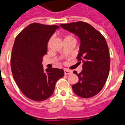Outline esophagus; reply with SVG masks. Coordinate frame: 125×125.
Here are the masks:
<instances>
[{"label":"esophagus","mask_w":125,"mask_h":125,"mask_svg":"<svg viewBox=\"0 0 125 125\" xmlns=\"http://www.w3.org/2000/svg\"><path fill=\"white\" fill-rule=\"evenodd\" d=\"M71 73L70 71L68 70H64V74L65 75H68V74H70Z\"/></svg>","instance_id":"esophagus-1"}]
</instances>
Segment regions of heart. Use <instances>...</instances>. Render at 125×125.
I'll return each mask as SVG.
<instances>
[{"label": "heart", "mask_w": 125, "mask_h": 125, "mask_svg": "<svg viewBox=\"0 0 125 125\" xmlns=\"http://www.w3.org/2000/svg\"><path fill=\"white\" fill-rule=\"evenodd\" d=\"M75 39V38H74L73 35H72V34H68V35H65L64 36V39ZM52 39V38L49 39V40L48 41V43H47V47L49 46V45H50V43H51Z\"/></svg>", "instance_id": "1"}]
</instances>
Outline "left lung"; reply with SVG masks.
<instances>
[{
  "label": "left lung",
  "mask_w": 125,
  "mask_h": 125,
  "mask_svg": "<svg viewBox=\"0 0 125 125\" xmlns=\"http://www.w3.org/2000/svg\"><path fill=\"white\" fill-rule=\"evenodd\" d=\"M65 30L75 33L80 39L78 63L82 62L80 73H73L79 80L72 85L74 93L80 97L88 98L94 96L102 89L109 73L110 53L106 39L92 25L83 21L61 24Z\"/></svg>",
  "instance_id": "left-lung-1"
}]
</instances>
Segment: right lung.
Masks as SVG:
<instances>
[{"label": "right lung", "mask_w": 125, "mask_h": 125, "mask_svg": "<svg viewBox=\"0 0 125 125\" xmlns=\"http://www.w3.org/2000/svg\"><path fill=\"white\" fill-rule=\"evenodd\" d=\"M58 28L32 23L15 38L10 57L12 76L22 93L34 101H43L51 96L56 82L64 75L62 69L44 70L41 65L47 52V42Z\"/></svg>", "instance_id": "add662e5"}]
</instances>
